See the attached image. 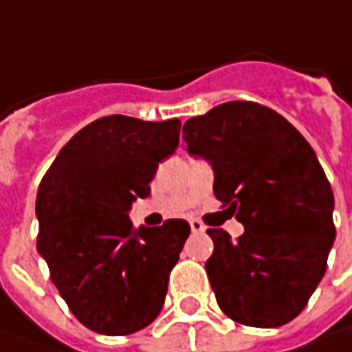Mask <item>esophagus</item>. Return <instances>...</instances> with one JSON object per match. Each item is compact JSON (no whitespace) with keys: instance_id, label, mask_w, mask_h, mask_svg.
Returning a JSON list of instances; mask_svg holds the SVG:
<instances>
[{"instance_id":"34e87169","label":"esophagus","mask_w":352,"mask_h":352,"mask_svg":"<svg viewBox=\"0 0 352 352\" xmlns=\"http://www.w3.org/2000/svg\"><path fill=\"white\" fill-rule=\"evenodd\" d=\"M189 224H191V230H192V232H195V234H199V232H205V224H203V222H201V221L192 219V221L189 222Z\"/></svg>"}]
</instances>
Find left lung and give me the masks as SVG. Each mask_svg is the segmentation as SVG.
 Masks as SVG:
<instances>
[{"label":"left lung","instance_id":"obj_1","mask_svg":"<svg viewBox=\"0 0 352 352\" xmlns=\"http://www.w3.org/2000/svg\"><path fill=\"white\" fill-rule=\"evenodd\" d=\"M183 140L212 165L214 197L244 224L238 240L206 230L219 307L250 327L289 323L325 276L335 242V199L315 151L283 116L244 100L187 120Z\"/></svg>","mask_w":352,"mask_h":352}]
</instances>
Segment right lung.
I'll return each instance as SVG.
<instances>
[{
    "mask_svg": "<svg viewBox=\"0 0 352 352\" xmlns=\"http://www.w3.org/2000/svg\"><path fill=\"white\" fill-rule=\"evenodd\" d=\"M181 122L106 116L72 135L37 192V252L69 309L100 335H130L160 315L187 221L135 228L131 203L151 192L179 146Z\"/></svg>",
    "mask_w": 352,
    "mask_h": 352,
    "instance_id": "right-lung-1",
    "label": "right lung"
}]
</instances>
